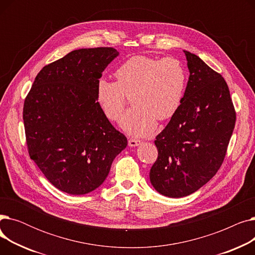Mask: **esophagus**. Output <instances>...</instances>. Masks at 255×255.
<instances>
[{"instance_id":"esophagus-1","label":"esophagus","mask_w":255,"mask_h":255,"mask_svg":"<svg viewBox=\"0 0 255 255\" xmlns=\"http://www.w3.org/2000/svg\"><path fill=\"white\" fill-rule=\"evenodd\" d=\"M139 144H140V140H138V139L130 138L128 140V145L130 146V148H135V146H138Z\"/></svg>"}]
</instances>
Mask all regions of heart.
<instances>
[{
    "instance_id": "obj_1",
    "label": "heart",
    "mask_w": 255,
    "mask_h": 255,
    "mask_svg": "<svg viewBox=\"0 0 255 255\" xmlns=\"http://www.w3.org/2000/svg\"><path fill=\"white\" fill-rule=\"evenodd\" d=\"M117 83L100 78L96 100L104 116L116 122L131 97L132 109L120 121V126L131 136L150 135L158 120H168L180 109L186 89V71L173 58L162 60L133 56L115 71Z\"/></svg>"
}]
</instances>
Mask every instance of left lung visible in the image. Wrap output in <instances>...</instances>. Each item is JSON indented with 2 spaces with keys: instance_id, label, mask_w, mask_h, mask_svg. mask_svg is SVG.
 <instances>
[{
  "instance_id": "left-lung-1",
  "label": "left lung",
  "mask_w": 255,
  "mask_h": 255,
  "mask_svg": "<svg viewBox=\"0 0 255 255\" xmlns=\"http://www.w3.org/2000/svg\"><path fill=\"white\" fill-rule=\"evenodd\" d=\"M184 53L188 83L180 109L156 136L158 158L150 170L155 190L173 198L195 192L216 175L236 123L224 78L196 55Z\"/></svg>"
}]
</instances>
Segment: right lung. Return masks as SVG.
I'll return each instance as SVG.
<instances>
[{"label": "right lung", "instance_id": "1", "mask_svg": "<svg viewBox=\"0 0 255 255\" xmlns=\"http://www.w3.org/2000/svg\"><path fill=\"white\" fill-rule=\"evenodd\" d=\"M118 56L113 47L73 50L43 67L24 100L30 157L63 192L97 189L127 146L96 100L97 82Z\"/></svg>", "mask_w": 255, "mask_h": 255}]
</instances>
